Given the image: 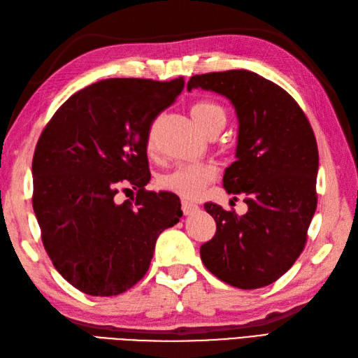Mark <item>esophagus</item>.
<instances>
[{
    "label": "esophagus",
    "mask_w": 358,
    "mask_h": 358,
    "mask_svg": "<svg viewBox=\"0 0 358 358\" xmlns=\"http://www.w3.org/2000/svg\"><path fill=\"white\" fill-rule=\"evenodd\" d=\"M182 210L185 215H192L199 210V206L196 205V203H191L188 200H182Z\"/></svg>",
    "instance_id": "1"
}]
</instances>
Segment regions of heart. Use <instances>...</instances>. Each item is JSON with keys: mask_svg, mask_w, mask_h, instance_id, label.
Returning <instances> with one entry per match:
<instances>
[{"mask_svg": "<svg viewBox=\"0 0 358 358\" xmlns=\"http://www.w3.org/2000/svg\"><path fill=\"white\" fill-rule=\"evenodd\" d=\"M191 117L208 137L218 135L226 127V113L212 101H199L192 103ZM149 150L153 143L149 140ZM217 178V169L212 164H188L173 170L161 179V187L185 199L199 197L209 183Z\"/></svg>", "mask_w": 358, "mask_h": 358, "instance_id": "heart-1", "label": "heart"}]
</instances>
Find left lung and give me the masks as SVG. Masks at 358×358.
<instances>
[{
	"instance_id": "1",
	"label": "left lung",
	"mask_w": 358,
	"mask_h": 358,
	"mask_svg": "<svg viewBox=\"0 0 358 358\" xmlns=\"http://www.w3.org/2000/svg\"><path fill=\"white\" fill-rule=\"evenodd\" d=\"M187 89L215 92L234 105L236 161L226 169L223 187L245 196L248 206L238 215L205 203L217 231L200 247L201 262L230 286L271 285L301 255L316 210L320 155L313 129L291 94L255 72L194 75Z\"/></svg>"
}]
</instances>
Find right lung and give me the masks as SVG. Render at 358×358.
<instances>
[{"instance_id":"1","label":"right lung","mask_w":358,"mask_h":358,"mask_svg":"<svg viewBox=\"0 0 358 358\" xmlns=\"http://www.w3.org/2000/svg\"><path fill=\"white\" fill-rule=\"evenodd\" d=\"M183 78H110L67 99L46 124L33 158V209L57 271L78 291L113 296L148 273L161 231L179 223V197L146 191L153 120ZM138 189L113 201L117 185Z\"/></svg>"}]
</instances>
